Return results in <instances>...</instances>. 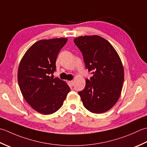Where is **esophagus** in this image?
Here are the masks:
<instances>
[{
    "instance_id": "34e87169",
    "label": "esophagus",
    "mask_w": 147,
    "mask_h": 147,
    "mask_svg": "<svg viewBox=\"0 0 147 147\" xmlns=\"http://www.w3.org/2000/svg\"><path fill=\"white\" fill-rule=\"evenodd\" d=\"M68 83H69V84L70 86H74V80H70V81L68 82Z\"/></svg>"
}]
</instances>
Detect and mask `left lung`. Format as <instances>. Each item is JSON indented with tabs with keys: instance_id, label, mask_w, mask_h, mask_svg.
Listing matches in <instances>:
<instances>
[{
	"instance_id": "left-lung-1",
	"label": "left lung",
	"mask_w": 147,
	"mask_h": 147,
	"mask_svg": "<svg viewBox=\"0 0 147 147\" xmlns=\"http://www.w3.org/2000/svg\"><path fill=\"white\" fill-rule=\"evenodd\" d=\"M82 53L86 68L92 76L78 93L83 105L94 113L105 112L121 96L124 72L121 59L109 41L98 35L80 36L74 40Z\"/></svg>"
}]
</instances>
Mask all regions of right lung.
Wrapping results in <instances>:
<instances>
[{
  "label": "right lung",
  "mask_w": 147,
  "mask_h": 147,
  "mask_svg": "<svg viewBox=\"0 0 147 147\" xmlns=\"http://www.w3.org/2000/svg\"><path fill=\"white\" fill-rule=\"evenodd\" d=\"M67 38L36 42L23 56L18 71V81L25 100L38 113L49 115L63 104L70 88L50 74L56 71V61Z\"/></svg>",
  "instance_id": "obj_1"
}]
</instances>
